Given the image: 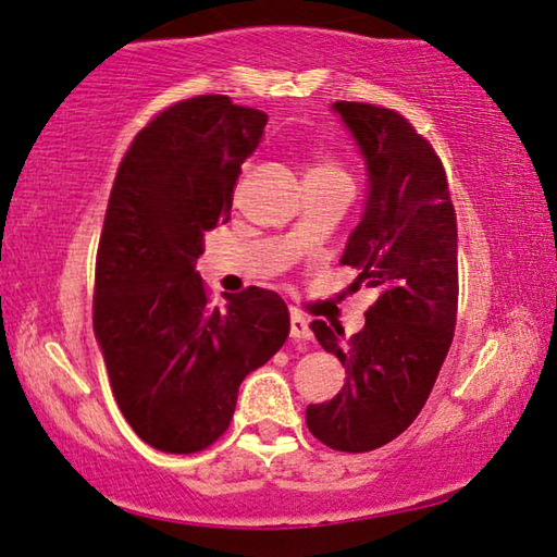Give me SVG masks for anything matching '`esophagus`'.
<instances>
[{"instance_id":"1","label":"esophagus","mask_w":557,"mask_h":557,"mask_svg":"<svg viewBox=\"0 0 557 557\" xmlns=\"http://www.w3.org/2000/svg\"><path fill=\"white\" fill-rule=\"evenodd\" d=\"M289 334H293V339H310L312 332H310V324L302 314L293 312L289 314Z\"/></svg>"}]
</instances>
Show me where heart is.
I'll use <instances>...</instances> for the list:
<instances>
[{"instance_id": "obj_1", "label": "heart", "mask_w": 557, "mask_h": 557, "mask_svg": "<svg viewBox=\"0 0 557 557\" xmlns=\"http://www.w3.org/2000/svg\"><path fill=\"white\" fill-rule=\"evenodd\" d=\"M310 173H342V171L330 161V158H317V161L310 168ZM310 173H307V175H310Z\"/></svg>"}]
</instances>
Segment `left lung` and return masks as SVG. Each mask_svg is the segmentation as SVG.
<instances>
[{
  "instance_id": "obj_1",
  "label": "left lung",
  "mask_w": 557,
  "mask_h": 557,
  "mask_svg": "<svg viewBox=\"0 0 557 557\" xmlns=\"http://www.w3.org/2000/svg\"><path fill=\"white\" fill-rule=\"evenodd\" d=\"M369 175L367 208L342 264L379 287L364 330L314 320L317 342L342 361L334 399L307 406V429L334 451L389 444L419 417L454 339L458 310L456 210L441 158L394 109L337 101Z\"/></svg>"
}]
</instances>
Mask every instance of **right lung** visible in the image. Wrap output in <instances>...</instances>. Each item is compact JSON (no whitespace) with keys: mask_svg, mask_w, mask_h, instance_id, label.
Here are the masks:
<instances>
[{"mask_svg":"<svg viewBox=\"0 0 557 557\" xmlns=\"http://www.w3.org/2000/svg\"><path fill=\"white\" fill-rule=\"evenodd\" d=\"M268 116L227 96L185 99L131 140L96 252L94 332L111 392L138 438L198 454L231 426L243 379L285 344L272 289L210 305L196 272L208 231L231 220L245 158Z\"/></svg>","mask_w":557,"mask_h":557,"instance_id":"obj_1","label":"right lung"}]
</instances>
